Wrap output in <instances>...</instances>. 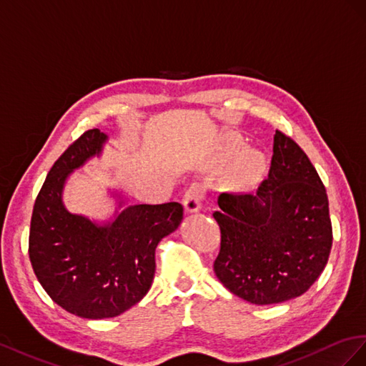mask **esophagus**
Masks as SVG:
<instances>
[{"label": "esophagus", "mask_w": 366, "mask_h": 366, "mask_svg": "<svg viewBox=\"0 0 366 366\" xmlns=\"http://www.w3.org/2000/svg\"><path fill=\"white\" fill-rule=\"evenodd\" d=\"M205 199V190L201 184H192L189 187V190L185 192L184 194V208L185 212L189 213H194L199 212V208L202 205V201Z\"/></svg>", "instance_id": "esophagus-1"}]
</instances>
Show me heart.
<instances>
[{"mask_svg": "<svg viewBox=\"0 0 366 366\" xmlns=\"http://www.w3.org/2000/svg\"><path fill=\"white\" fill-rule=\"evenodd\" d=\"M239 150H234L237 153ZM260 167H262V158L260 154L256 152H248L245 153L239 164L236 165V169L232 174V184L236 187H245L247 184L252 182L253 177L259 173Z\"/></svg>", "mask_w": 366, "mask_h": 366, "instance_id": "b5f03b06", "label": "heart"}]
</instances>
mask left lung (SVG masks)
Returning <instances> with one entry per match:
<instances>
[{"mask_svg":"<svg viewBox=\"0 0 366 366\" xmlns=\"http://www.w3.org/2000/svg\"><path fill=\"white\" fill-rule=\"evenodd\" d=\"M214 273L233 295L271 305L304 295L325 268L332 227L325 185L299 144L276 130L268 177L254 192L222 193Z\"/></svg>","mask_w":366,"mask_h":366,"instance_id":"obj_1","label":"left lung"}]
</instances>
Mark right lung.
<instances>
[{
    "instance_id": "add662e5",
    "label": "right lung",
    "mask_w": 366,
    "mask_h": 366,
    "mask_svg": "<svg viewBox=\"0 0 366 366\" xmlns=\"http://www.w3.org/2000/svg\"><path fill=\"white\" fill-rule=\"evenodd\" d=\"M106 134L87 130L51 167L32 212L29 257L50 299L84 319L119 316L147 295L154 249L182 221L179 202L130 205L110 225L69 213L61 201L67 176L98 154Z\"/></svg>"
}]
</instances>
